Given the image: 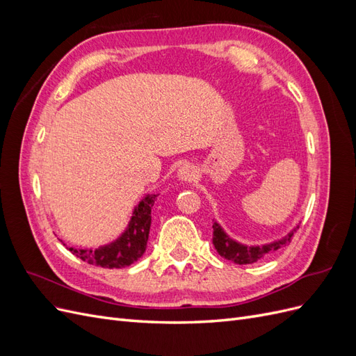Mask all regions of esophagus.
Listing matches in <instances>:
<instances>
[{
    "label": "esophagus",
    "mask_w": 356,
    "mask_h": 356,
    "mask_svg": "<svg viewBox=\"0 0 356 356\" xmlns=\"http://www.w3.org/2000/svg\"><path fill=\"white\" fill-rule=\"evenodd\" d=\"M197 172H196V169H195V166H191V165H188V163H186V165H182L179 169H178V178H179V181H182V182H191L193 179H195L197 175Z\"/></svg>",
    "instance_id": "obj_1"
}]
</instances>
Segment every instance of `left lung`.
I'll use <instances>...</instances> for the list:
<instances>
[{
	"label": "left lung",
	"instance_id": "1",
	"mask_svg": "<svg viewBox=\"0 0 356 356\" xmlns=\"http://www.w3.org/2000/svg\"><path fill=\"white\" fill-rule=\"evenodd\" d=\"M298 227L300 225L297 224L296 227L291 230L286 236H284V238L277 239V241L261 243V245H246V243H242L239 241L233 239L232 236L227 234V232L221 227L220 222L213 221L212 242H213V246H215V250H217V252L221 257L227 258V260H230L236 264H252V263L263 260V258L270 255L272 252L279 250L281 246L288 245L291 242V239H293V236Z\"/></svg>",
	"mask_w": 356,
	"mask_h": 356
}]
</instances>
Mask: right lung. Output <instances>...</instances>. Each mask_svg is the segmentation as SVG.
Returning a JSON list of instances; mask_svg holds the SVG:
<instances>
[{
    "instance_id": "1",
    "label": "right lung",
    "mask_w": 356,
    "mask_h": 356,
    "mask_svg": "<svg viewBox=\"0 0 356 356\" xmlns=\"http://www.w3.org/2000/svg\"><path fill=\"white\" fill-rule=\"evenodd\" d=\"M159 195H147L134 208L132 217L126 229L117 239L105 243L96 250L92 248L67 246V250L89 264L105 268H122L134 264L147 250V241L152 225V208ZM65 245V243H63Z\"/></svg>"
}]
</instances>
